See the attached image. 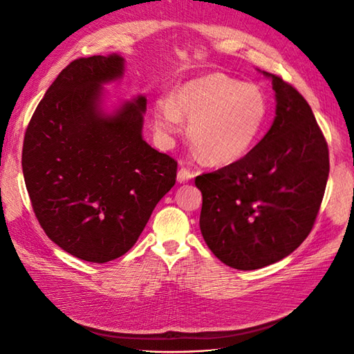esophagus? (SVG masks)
I'll return each instance as SVG.
<instances>
[{"label": "esophagus", "instance_id": "34e87169", "mask_svg": "<svg viewBox=\"0 0 354 354\" xmlns=\"http://www.w3.org/2000/svg\"><path fill=\"white\" fill-rule=\"evenodd\" d=\"M192 178H193V171H190L189 169L181 167V169L178 170V175H176L178 183H181V184H184V183H189Z\"/></svg>", "mask_w": 354, "mask_h": 354}]
</instances>
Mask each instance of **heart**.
<instances>
[{"instance_id": "heart-1", "label": "heart", "mask_w": 354, "mask_h": 354, "mask_svg": "<svg viewBox=\"0 0 354 354\" xmlns=\"http://www.w3.org/2000/svg\"><path fill=\"white\" fill-rule=\"evenodd\" d=\"M266 94L255 85L225 76L205 74L179 86L173 103H156V131L171 137L189 120V138L207 162L240 160L257 140L268 117Z\"/></svg>"}]
</instances>
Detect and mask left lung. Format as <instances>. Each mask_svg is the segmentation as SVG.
<instances>
[{"mask_svg": "<svg viewBox=\"0 0 354 354\" xmlns=\"http://www.w3.org/2000/svg\"><path fill=\"white\" fill-rule=\"evenodd\" d=\"M272 80L275 118L239 161L196 176L199 227L225 265L260 269L288 257L313 228L328 178V147L313 112L280 76Z\"/></svg>", "mask_w": 354, "mask_h": 354, "instance_id": "left-lung-1", "label": "left lung"}]
</instances>
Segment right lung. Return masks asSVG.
Returning a JSON list of instances; mask_svg holds the SVG:
<instances>
[{
    "instance_id": "obj_1",
    "label": "right lung",
    "mask_w": 354,
    "mask_h": 354,
    "mask_svg": "<svg viewBox=\"0 0 354 354\" xmlns=\"http://www.w3.org/2000/svg\"><path fill=\"white\" fill-rule=\"evenodd\" d=\"M123 73L118 55L73 61L37 104L22 146L26 187L45 234L93 263L129 251L176 183L178 162L142 140L146 97L112 114L102 108V85Z\"/></svg>"
}]
</instances>
